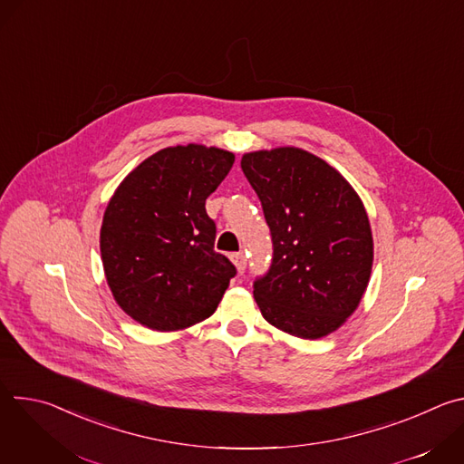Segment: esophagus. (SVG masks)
<instances>
[{
	"mask_svg": "<svg viewBox=\"0 0 464 464\" xmlns=\"http://www.w3.org/2000/svg\"><path fill=\"white\" fill-rule=\"evenodd\" d=\"M231 260H233V264H235V268H237L238 274H242V272L246 270L247 260H246V255H244V253H233V255H231Z\"/></svg>",
	"mask_w": 464,
	"mask_h": 464,
	"instance_id": "1",
	"label": "esophagus"
}]
</instances>
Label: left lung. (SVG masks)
<instances>
[{"label":"left lung","mask_w":464,"mask_h":464,"mask_svg":"<svg viewBox=\"0 0 464 464\" xmlns=\"http://www.w3.org/2000/svg\"><path fill=\"white\" fill-rule=\"evenodd\" d=\"M272 242L270 272L253 285L262 317L283 333L319 340L358 308L372 270V231L362 198L324 160L277 147L242 156Z\"/></svg>","instance_id":"obj_1"}]
</instances>
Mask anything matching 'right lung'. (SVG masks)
I'll use <instances>...</instances> for the list:
<instances>
[{
  "label": "right lung",
  "instance_id": "add662e5",
  "mask_svg": "<svg viewBox=\"0 0 464 464\" xmlns=\"http://www.w3.org/2000/svg\"><path fill=\"white\" fill-rule=\"evenodd\" d=\"M235 154L198 143L167 147L115 188L101 226V258L115 303L158 333L208 319L222 301L233 264L215 251L206 200Z\"/></svg>",
  "mask_w": 464,
  "mask_h": 464
}]
</instances>
